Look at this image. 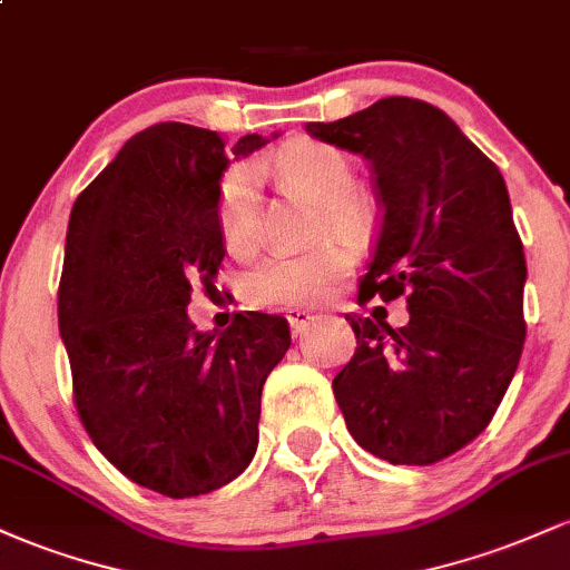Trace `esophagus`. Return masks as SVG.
I'll return each instance as SVG.
<instances>
[{"label": "esophagus", "instance_id": "1", "mask_svg": "<svg viewBox=\"0 0 570 570\" xmlns=\"http://www.w3.org/2000/svg\"><path fill=\"white\" fill-rule=\"evenodd\" d=\"M286 318H289V326H292L294 335H303L307 326L316 322L318 316L316 313L305 311V307H289V311H286Z\"/></svg>", "mask_w": 570, "mask_h": 570}]
</instances>
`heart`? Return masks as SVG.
<instances>
[{
	"instance_id": "heart-1",
	"label": "heart",
	"mask_w": 570,
	"mask_h": 570,
	"mask_svg": "<svg viewBox=\"0 0 570 570\" xmlns=\"http://www.w3.org/2000/svg\"><path fill=\"white\" fill-rule=\"evenodd\" d=\"M273 168L286 185L303 189L326 206V233L358 235L367 230L370 208L356 198V168L343 149L316 139H294L273 155ZM219 233L235 254L259 246V185L248 166H235L219 185ZM351 267V252L340 244L311 254H276L244 278L252 305H305L322 299Z\"/></svg>"
}]
</instances>
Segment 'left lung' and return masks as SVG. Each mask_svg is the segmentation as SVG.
I'll return each instance as SVG.
<instances>
[{
    "label": "left lung",
    "mask_w": 570,
    "mask_h": 570,
    "mask_svg": "<svg viewBox=\"0 0 570 570\" xmlns=\"http://www.w3.org/2000/svg\"><path fill=\"white\" fill-rule=\"evenodd\" d=\"M313 139L372 166L381 230L362 292L407 294L410 322L348 318L356 353L332 391L372 455L429 466L466 448L499 410L525 343L528 267L503 176L442 109L381 98Z\"/></svg>",
    "instance_id": "obj_1"
}]
</instances>
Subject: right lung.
Here are the masks:
<instances>
[{"label": "right lung", "instance_id": "1", "mask_svg": "<svg viewBox=\"0 0 570 570\" xmlns=\"http://www.w3.org/2000/svg\"><path fill=\"white\" fill-rule=\"evenodd\" d=\"M265 144L158 122L71 208L58 330L77 412L128 480L168 499L212 493L252 463L263 385L292 345L271 313H238L219 335L187 316L193 284L212 289L225 257L222 174Z\"/></svg>", "mask_w": 570, "mask_h": 570}]
</instances>
